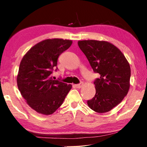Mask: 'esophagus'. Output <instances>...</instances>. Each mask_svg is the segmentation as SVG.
I'll return each mask as SVG.
<instances>
[{
    "instance_id": "esophagus-1",
    "label": "esophagus",
    "mask_w": 147,
    "mask_h": 147,
    "mask_svg": "<svg viewBox=\"0 0 147 147\" xmlns=\"http://www.w3.org/2000/svg\"><path fill=\"white\" fill-rule=\"evenodd\" d=\"M83 85V83H81L80 84H75V86L77 88H81L82 86Z\"/></svg>"
}]
</instances>
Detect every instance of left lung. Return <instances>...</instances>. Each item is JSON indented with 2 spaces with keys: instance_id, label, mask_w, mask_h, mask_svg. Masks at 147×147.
Listing matches in <instances>:
<instances>
[{
  "instance_id": "8db88e82",
  "label": "left lung",
  "mask_w": 147,
  "mask_h": 147,
  "mask_svg": "<svg viewBox=\"0 0 147 147\" xmlns=\"http://www.w3.org/2000/svg\"><path fill=\"white\" fill-rule=\"evenodd\" d=\"M78 46L94 71L100 75L94 82L95 96L87 104L97 113L109 112L123 101L129 90L130 64L119 49L107 41L79 40Z\"/></svg>"
}]
</instances>
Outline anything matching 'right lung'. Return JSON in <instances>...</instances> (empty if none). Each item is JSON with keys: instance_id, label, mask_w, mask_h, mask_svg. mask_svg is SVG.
Masks as SVG:
<instances>
[{"instance_id": "obj_1", "label": "right lung", "mask_w": 147, "mask_h": 147, "mask_svg": "<svg viewBox=\"0 0 147 147\" xmlns=\"http://www.w3.org/2000/svg\"><path fill=\"white\" fill-rule=\"evenodd\" d=\"M71 44L72 40L63 38L44 40L31 48L20 61L18 88L27 104L39 114L55 112L71 88V84L53 80L51 76L59 56Z\"/></svg>"}]
</instances>
